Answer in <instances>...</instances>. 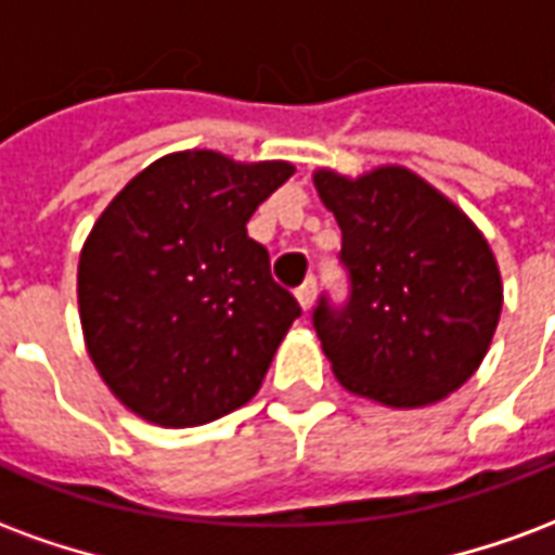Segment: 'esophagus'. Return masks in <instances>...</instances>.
Here are the masks:
<instances>
[{
  "label": "esophagus",
  "mask_w": 555,
  "mask_h": 555,
  "mask_svg": "<svg viewBox=\"0 0 555 555\" xmlns=\"http://www.w3.org/2000/svg\"><path fill=\"white\" fill-rule=\"evenodd\" d=\"M297 302H300L302 312H309L314 302V279H306L300 288H297Z\"/></svg>",
  "instance_id": "34e87169"
}]
</instances>
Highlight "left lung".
I'll list each match as a JSON object with an SVG mask.
<instances>
[{"label": "left lung", "instance_id": "8db88e82", "mask_svg": "<svg viewBox=\"0 0 555 555\" xmlns=\"http://www.w3.org/2000/svg\"><path fill=\"white\" fill-rule=\"evenodd\" d=\"M341 229L345 306L321 297L312 324L338 384L386 408H425L476 374L496 333L502 279L485 234L404 166L360 178L314 171Z\"/></svg>", "mask_w": 555, "mask_h": 555}]
</instances>
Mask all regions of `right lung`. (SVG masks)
Instances as JSON below:
<instances>
[{
	"mask_svg": "<svg viewBox=\"0 0 555 555\" xmlns=\"http://www.w3.org/2000/svg\"><path fill=\"white\" fill-rule=\"evenodd\" d=\"M291 175L285 159L178 151L139 171L94 222L77 273L82 336L137 416L193 428L261 389L300 306L246 222Z\"/></svg>",
	"mask_w": 555,
	"mask_h": 555,
	"instance_id": "add662e5",
	"label": "right lung"
}]
</instances>
